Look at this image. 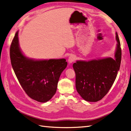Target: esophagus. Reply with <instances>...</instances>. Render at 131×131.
Returning a JSON list of instances; mask_svg holds the SVG:
<instances>
[{
    "label": "esophagus",
    "instance_id": "esophagus-1",
    "mask_svg": "<svg viewBox=\"0 0 131 131\" xmlns=\"http://www.w3.org/2000/svg\"><path fill=\"white\" fill-rule=\"evenodd\" d=\"M75 60H76V56L75 55H71L69 57L68 61H69V63H72V62L74 61Z\"/></svg>",
    "mask_w": 131,
    "mask_h": 131
}]
</instances>
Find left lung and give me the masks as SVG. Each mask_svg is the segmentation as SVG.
<instances>
[{"mask_svg":"<svg viewBox=\"0 0 131 131\" xmlns=\"http://www.w3.org/2000/svg\"><path fill=\"white\" fill-rule=\"evenodd\" d=\"M115 59L105 58L89 61H77L73 64L76 88L83 99L89 102L101 100L111 88L119 71L122 51L118 34Z\"/></svg>","mask_w":131,"mask_h":131,"instance_id":"obj_1","label":"left lung"}]
</instances>
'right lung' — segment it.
I'll return each mask as SVG.
<instances>
[{
	"label": "right lung",
	"mask_w": 131,
	"mask_h": 131,
	"mask_svg": "<svg viewBox=\"0 0 131 131\" xmlns=\"http://www.w3.org/2000/svg\"><path fill=\"white\" fill-rule=\"evenodd\" d=\"M10 57L16 78L28 96L40 102L52 97L61 73L68 65L65 59L34 60L26 58L19 48L18 31L12 40Z\"/></svg>",
	"instance_id": "1"
}]
</instances>
